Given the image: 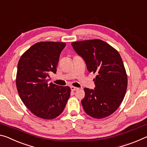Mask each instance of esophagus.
Here are the masks:
<instances>
[{
    "label": "esophagus",
    "mask_w": 147,
    "mask_h": 147,
    "mask_svg": "<svg viewBox=\"0 0 147 147\" xmlns=\"http://www.w3.org/2000/svg\"><path fill=\"white\" fill-rule=\"evenodd\" d=\"M71 91H76V90H78V88H76V87L71 86Z\"/></svg>",
    "instance_id": "esophagus-1"
}]
</instances>
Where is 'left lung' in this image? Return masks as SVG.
Returning <instances> with one entry per match:
<instances>
[{"label":"left lung","mask_w":147,"mask_h":147,"mask_svg":"<svg viewBox=\"0 0 147 147\" xmlns=\"http://www.w3.org/2000/svg\"><path fill=\"white\" fill-rule=\"evenodd\" d=\"M71 45L85 61L89 73L96 74L94 89L84 88V111L96 119L110 115L121 105L127 88V75L120 54L100 39L76 41Z\"/></svg>","instance_id":"left-lung-1"}]
</instances>
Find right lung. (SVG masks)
Here are the masks:
<instances>
[{"label":"right lung","mask_w":147,"mask_h":147,"mask_svg":"<svg viewBox=\"0 0 147 147\" xmlns=\"http://www.w3.org/2000/svg\"><path fill=\"white\" fill-rule=\"evenodd\" d=\"M66 44L39 42L32 45L20 58L16 85L21 100L38 117L53 119L63 112L70 96L69 86L48 84L50 73H56L59 55Z\"/></svg>","instance_id":"1"}]
</instances>
